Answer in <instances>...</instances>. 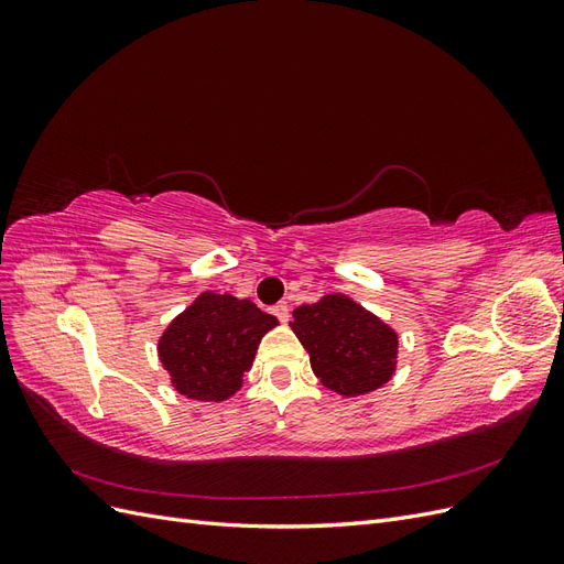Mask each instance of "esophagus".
Listing matches in <instances>:
<instances>
[{"instance_id":"34e87169","label":"esophagus","mask_w":564,"mask_h":564,"mask_svg":"<svg viewBox=\"0 0 564 564\" xmlns=\"http://www.w3.org/2000/svg\"><path fill=\"white\" fill-rule=\"evenodd\" d=\"M272 313L278 315V319H280L282 324L289 319V308H286V303H284V301H280L278 305H272Z\"/></svg>"}]
</instances>
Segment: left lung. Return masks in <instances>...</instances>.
Listing matches in <instances>:
<instances>
[{
	"instance_id": "obj_1",
	"label": "left lung",
	"mask_w": 564,
	"mask_h": 564,
	"mask_svg": "<svg viewBox=\"0 0 564 564\" xmlns=\"http://www.w3.org/2000/svg\"><path fill=\"white\" fill-rule=\"evenodd\" d=\"M289 327L308 350L315 377L338 395H365L395 371L398 334L344 294L301 305Z\"/></svg>"
}]
</instances>
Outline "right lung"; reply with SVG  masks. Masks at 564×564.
Listing matches in <instances>:
<instances>
[{
    "label": "right lung",
    "mask_w": 564,
    "mask_h": 564,
    "mask_svg": "<svg viewBox=\"0 0 564 564\" xmlns=\"http://www.w3.org/2000/svg\"><path fill=\"white\" fill-rule=\"evenodd\" d=\"M278 324L249 299L204 292L160 338V360L181 395L228 400L242 386L265 332Z\"/></svg>",
    "instance_id": "right-lung-1"
}]
</instances>
